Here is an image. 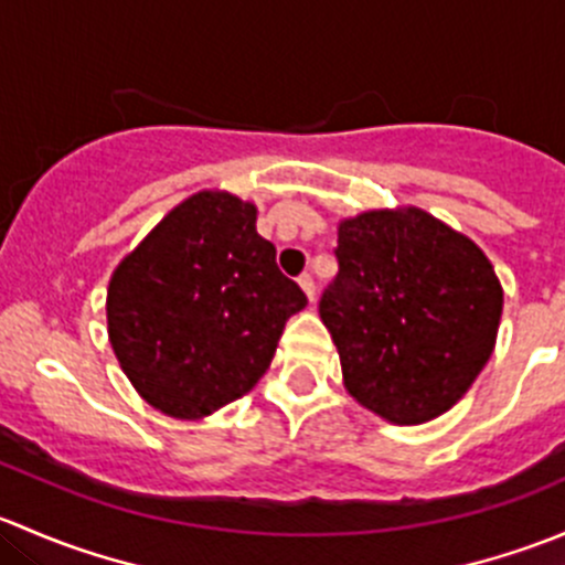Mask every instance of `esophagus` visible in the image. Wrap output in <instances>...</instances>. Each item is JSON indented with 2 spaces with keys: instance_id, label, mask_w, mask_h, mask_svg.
Here are the masks:
<instances>
[{
  "instance_id": "1",
  "label": "esophagus",
  "mask_w": 565,
  "mask_h": 565,
  "mask_svg": "<svg viewBox=\"0 0 565 565\" xmlns=\"http://www.w3.org/2000/svg\"><path fill=\"white\" fill-rule=\"evenodd\" d=\"M298 284H300V287H303V292L309 295V300H315L317 287H315V278H311V273H303V276L298 278Z\"/></svg>"
}]
</instances>
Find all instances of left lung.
<instances>
[{
	"instance_id": "1",
	"label": "left lung",
	"mask_w": 565,
	"mask_h": 565,
	"mask_svg": "<svg viewBox=\"0 0 565 565\" xmlns=\"http://www.w3.org/2000/svg\"><path fill=\"white\" fill-rule=\"evenodd\" d=\"M339 273L319 298L344 385L393 424H424L487 366L503 289L483 250L418 207L339 226Z\"/></svg>"
}]
</instances>
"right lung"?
<instances>
[{
  "label": "right lung",
  "mask_w": 565,
  "mask_h": 565,
  "mask_svg": "<svg viewBox=\"0 0 565 565\" xmlns=\"http://www.w3.org/2000/svg\"><path fill=\"white\" fill-rule=\"evenodd\" d=\"M309 298L256 232V207L202 191L174 207L108 284V339L136 391L172 418L248 393Z\"/></svg>",
  "instance_id": "right-lung-1"
}]
</instances>
